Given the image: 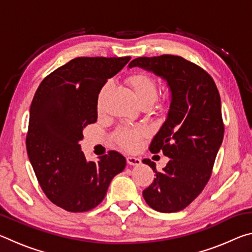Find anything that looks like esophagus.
Instances as JSON below:
<instances>
[{
	"instance_id": "esophagus-1",
	"label": "esophagus",
	"mask_w": 252,
	"mask_h": 252,
	"mask_svg": "<svg viewBox=\"0 0 252 252\" xmlns=\"http://www.w3.org/2000/svg\"><path fill=\"white\" fill-rule=\"evenodd\" d=\"M126 162H127V163H129L130 165H139L140 163H141V160H140L139 158L129 156V157L126 158Z\"/></svg>"
}]
</instances>
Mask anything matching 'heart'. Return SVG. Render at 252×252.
I'll list each match as a JSON object with an SVG mask.
<instances>
[{
    "label": "heart",
    "mask_w": 252,
    "mask_h": 252,
    "mask_svg": "<svg viewBox=\"0 0 252 252\" xmlns=\"http://www.w3.org/2000/svg\"><path fill=\"white\" fill-rule=\"evenodd\" d=\"M129 83L135 93L139 103L142 102H152L157 96V83L151 76L143 73H136L129 79ZM106 90V87L102 89L99 96V102H101L102 96ZM142 134V131L132 127H121L117 132V140L122 147L126 149H133L138 146L139 139Z\"/></svg>",
    "instance_id": "b5f03b06"
}]
</instances>
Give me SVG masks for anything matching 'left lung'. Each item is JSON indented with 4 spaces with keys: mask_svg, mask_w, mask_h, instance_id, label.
Here are the masks:
<instances>
[{
    "mask_svg": "<svg viewBox=\"0 0 252 252\" xmlns=\"http://www.w3.org/2000/svg\"><path fill=\"white\" fill-rule=\"evenodd\" d=\"M135 66L164 80L170 92L167 117L149 148L162 150L169 161L157 171L155 162L142 160L156 172L143 198L159 212L180 211L201 193L222 143L218 89L206 71L176 55L136 58L129 69Z\"/></svg>",
    "mask_w": 252,
    "mask_h": 252,
    "instance_id": "obj_1",
    "label": "left lung"
}]
</instances>
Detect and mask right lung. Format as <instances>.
<instances>
[{
	"label": "right lung",
	"mask_w": 252,
	"mask_h": 252,
	"mask_svg": "<svg viewBox=\"0 0 252 252\" xmlns=\"http://www.w3.org/2000/svg\"><path fill=\"white\" fill-rule=\"evenodd\" d=\"M130 59H73L46 76L34 94L28 156L46 197L66 211L95 208L126 168V158L117 151L88 161L79 142L84 127L97 120L101 89Z\"/></svg>",
	"instance_id": "right-lung-1"
}]
</instances>
